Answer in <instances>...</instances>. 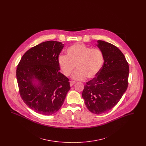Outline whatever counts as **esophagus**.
Here are the masks:
<instances>
[{"label":"esophagus","instance_id":"esophagus-1","mask_svg":"<svg viewBox=\"0 0 146 146\" xmlns=\"http://www.w3.org/2000/svg\"><path fill=\"white\" fill-rule=\"evenodd\" d=\"M76 84L75 82H73V81H70V86H72L73 85H74Z\"/></svg>","mask_w":146,"mask_h":146}]
</instances>
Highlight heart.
<instances>
[{
  "instance_id": "b5f03b06",
  "label": "heart",
  "mask_w": 146,
  "mask_h": 146,
  "mask_svg": "<svg viewBox=\"0 0 146 146\" xmlns=\"http://www.w3.org/2000/svg\"><path fill=\"white\" fill-rule=\"evenodd\" d=\"M66 56L60 55L58 62L63 73L70 76L76 68L72 76L76 80H83L86 77L94 78L101 70L104 62V56L98 49H91L82 43H76L66 50Z\"/></svg>"
}]
</instances>
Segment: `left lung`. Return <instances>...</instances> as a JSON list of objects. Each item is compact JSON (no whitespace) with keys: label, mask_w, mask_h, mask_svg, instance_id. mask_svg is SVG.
<instances>
[{"label":"left lung","mask_w":146,"mask_h":146,"mask_svg":"<svg viewBox=\"0 0 146 146\" xmlns=\"http://www.w3.org/2000/svg\"><path fill=\"white\" fill-rule=\"evenodd\" d=\"M97 42L104 63L96 76L85 85L82 97L91 112L100 114L113 108L126 91L129 67L117 47L102 40Z\"/></svg>","instance_id":"left-lung-1"}]
</instances>
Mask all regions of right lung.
I'll return each instance as SVG.
<instances>
[{
  "instance_id": "obj_1",
  "label": "right lung",
  "mask_w": 146,
  "mask_h": 146,
  "mask_svg": "<svg viewBox=\"0 0 146 146\" xmlns=\"http://www.w3.org/2000/svg\"><path fill=\"white\" fill-rule=\"evenodd\" d=\"M50 40L31 48L17 66L20 94L33 111L45 115L58 111L70 89L69 79L60 72L58 57L64 46Z\"/></svg>"
}]
</instances>
